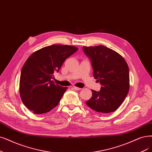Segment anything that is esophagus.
<instances>
[{
    "instance_id": "1",
    "label": "esophagus",
    "mask_w": 152,
    "mask_h": 152,
    "mask_svg": "<svg viewBox=\"0 0 152 152\" xmlns=\"http://www.w3.org/2000/svg\"><path fill=\"white\" fill-rule=\"evenodd\" d=\"M72 89H74L75 90H81V88L76 87V86H72Z\"/></svg>"
}]
</instances>
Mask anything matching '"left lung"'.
Segmentation results:
<instances>
[{
    "mask_svg": "<svg viewBox=\"0 0 152 152\" xmlns=\"http://www.w3.org/2000/svg\"><path fill=\"white\" fill-rule=\"evenodd\" d=\"M83 49L91 60L94 79L102 86L99 91L92 90V97L86 103L99 113L113 112L125 100L130 89L126 62L120 54L104 46Z\"/></svg>",
    "mask_w": 152,
    "mask_h": 152,
    "instance_id": "1",
    "label": "left lung"
}]
</instances>
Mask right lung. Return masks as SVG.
<instances>
[{
    "label": "right lung",
    "mask_w": 152,
    "mask_h": 152,
    "mask_svg": "<svg viewBox=\"0 0 152 152\" xmlns=\"http://www.w3.org/2000/svg\"><path fill=\"white\" fill-rule=\"evenodd\" d=\"M77 49L54 44L37 50L27 59L21 70L19 93L22 103L34 113H48L58 104L67 88L55 85L53 74Z\"/></svg>",
    "instance_id": "right-lung-1"
}]
</instances>
